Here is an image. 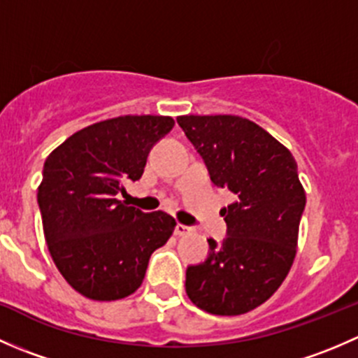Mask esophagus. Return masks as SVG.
<instances>
[{
  "label": "esophagus",
  "mask_w": 358,
  "mask_h": 358,
  "mask_svg": "<svg viewBox=\"0 0 358 358\" xmlns=\"http://www.w3.org/2000/svg\"><path fill=\"white\" fill-rule=\"evenodd\" d=\"M190 232H192V227H187V225H183V223H176L175 234H176V236H178V237L189 236Z\"/></svg>",
  "instance_id": "esophagus-1"
}]
</instances>
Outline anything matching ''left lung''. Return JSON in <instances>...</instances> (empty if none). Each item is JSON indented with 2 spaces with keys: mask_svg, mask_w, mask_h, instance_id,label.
Wrapping results in <instances>:
<instances>
[{
  "mask_svg": "<svg viewBox=\"0 0 358 358\" xmlns=\"http://www.w3.org/2000/svg\"><path fill=\"white\" fill-rule=\"evenodd\" d=\"M211 182L236 201L223 208L227 237L208 239L206 262L187 268L190 301L213 315L265 303L289 273L306 204L298 164L268 131L241 115H180Z\"/></svg>",
  "mask_w": 358,
  "mask_h": 358,
  "instance_id": "8db88e82",
  "label": "left lung"
}]
</instances>
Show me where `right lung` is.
Returning a JSON list of instances; mask_svg holds the SVG:
<instances>
[{"instance_id": "add662e5", "label": "right lung", "mask_w": 358, "mask_h": 358, "mask_svg": "<svg viewBox=\"0 0 358 358\" xmlns=\"http://www.w3.org/2000/svg\"><path fill=\"white\" fill-rule=\"evenodd\" d=\"M169 115H119L79 129L45 161L38 204L50 255L79 294L115 301L143 282L150 255L176 222L119 201L142 178L150 149L171 131Z\"/></svg>"}]
</instances>
